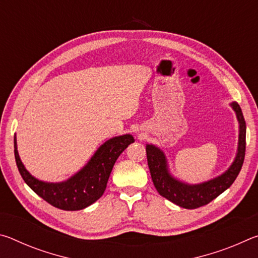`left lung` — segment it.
<instances>
[{
	"mask_svg": "<svg viewBox=\"0 0 258 258\" xmlns=\"http://www.w3.org/2000/svg\"><path fill=\"white\" fill-rule=\"evenodd\" d=\"M231 106L237 113V118L240 124L237 157L228 171L214 180L195 185L185 184V183L175 180L168 173L167 163H166L163 151L152 145L147 146L148 166L150 169L152 182L160 196L180 207L195 209L209 204L213 199L218 197L222 192L231 186L242 167L244 152H246V121H244L239 104L233 102Z\"/></svg>",
	"mask_w": 258,
	"mask_h": 258,
	"instance_id": "8db88e82",
	"label": "left lung"
}]
</instances>
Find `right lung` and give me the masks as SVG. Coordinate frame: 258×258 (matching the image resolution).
Returning <instances> with one entry per match:
<instances>
[{"label":"right lung","instance_id":"1","mask_svg":"<svg viewBox=\"0 0 258 258\" xmlns=\"http://www.w3.org/2000/svg\"><path fill=\"white\" fill-rule=\"evenodd\" d=\"M133 142L134 139L130 134L108 140L82 171L61 183H46L30 175L19 158L16 137L15 158L21 177L35 194L56 208L80 211L97 202L103 195L117 158Z\"/></svg>","mask_w":258,"mask_h":258}]
</instances>
